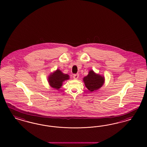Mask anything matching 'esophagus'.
<instances>
[{"label": "esophagus", "mask_w": 147, "mask_h": 147, "mask_svg": "<svg viewBox=\"0 0 147 147\" xmlns=\"http://www.w3.org/2000/svg\"><path fill=\"white\" fill-rule=\"evenodd\" d=\"M79 77V74H75L74 75V79H78V78Z\"/></svg>", "instance_id": "1"}]
</instances>
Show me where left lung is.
I'll list each match as a JSON object with an SVG mask.
<instances>
[{
  "label": "left lung",
  "instance_id": "8db88e82",
  "mask_svg": "<svg viewBox=\"0 0 147 147\" xmlns=\"http://www.w3.org/2000/svg\"><path fill=\"white\" fill-rule=\"evenodd\" d=\"M83 82L85 86L90 92L96 91L100 89L105 82V78L93 70H90L88 75L83 78Z\"/></svg>",
  "mask_w": 147,
  "mask_h": 147
}]
</instances>
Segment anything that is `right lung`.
<instances>
[{
	"label": "right lung",
	"mask_w": 147,
	"mask_h": 147,
	"mask_svg": "<svg viewBox=\"0 0 147 147\" xmlns=\"http://www.w3.org/2000/svg\"><path fill=\"white\" fill-rule=\"evenodd\" d=\"M69 75L63 73L59 69H57L48 76L47 80L51 87L58 90L61 88L64 81L69 80Z\"/></svg>",
	"instance_id": "add662e5"
}]
</instances>
